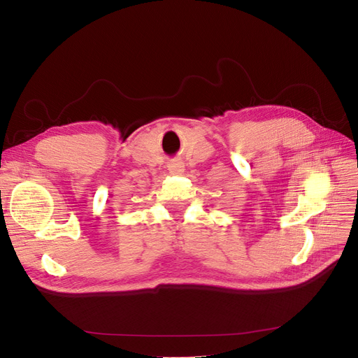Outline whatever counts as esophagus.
Segmentation results:
<instances>
[{"label": "esophagus", "instance_id": "34e87169", "mask_svg": "<svg viewBox=\"0 0 358 358\" xmlns=\"http://www.w3.org/2000/svg\"><path fill=\"white\" fill-rule=\"evenodd\" d=\"M168 169L173 174H182L184 173V164L181 161H173L168 164Z\"/></svg>", "mask_w": 358, "mask_h": 358}]
</instances>
